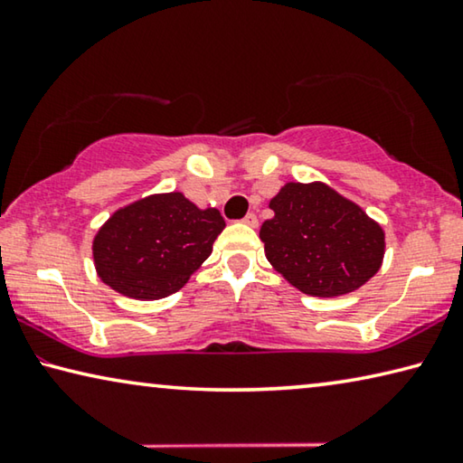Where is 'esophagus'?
<instances>
[{
	"mask_svg": "<svg viewBox=\"0 0 463 463\" xmlns=\"http://www.w3.org/2000/svg\"><path fill=\"white\" fill-rule=\"evenodd\" d=\"M242 222H245L247 226H257V216L253 213H249L245 218H242Z\"/></svg>",
	"mask_w": 463,
	"mask_h": 463,
	"instance_id": "34e87169",
	"label": "esophagus"
}]
</instances>
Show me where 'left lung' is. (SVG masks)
I'll return each mask as SVG.
<instances>
[{"label":"left lung","mask_w":463,"mask_h":463,"mask_svg":"<svg viewBox=\"0 0 463 463\" xmlns=\"http://www.w3.org/2000/svg\"><path fill=\"white\" fill-rule=\"evenodd\" d=\"M269 208L276 216L260 231L265 257L300 292L343 296L380 269L382 226L328 185L286 184Z\"/></svg>","instance_id":"8db88e82"}]
</instances>
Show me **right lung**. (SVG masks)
Returning a JSON list of instances; mask_svg holds the SVG:
<instances>
[{"label": "right lung", "instance_id": "right-lung-1", "mask_svg": "<svg viewBox=\"0 0 463 463\" xmlns=\"http://www.w3.org/2000/svg\"><path fill=\"white\" fill-rule=\"evenodd\" d=\"M224 218L184 194H156L124 206L93 239L98 276L122 296L159 300L182 289L208 260Z\"/></svg>", "mask_w": 463, "mask_h": 463}]
</instances>
